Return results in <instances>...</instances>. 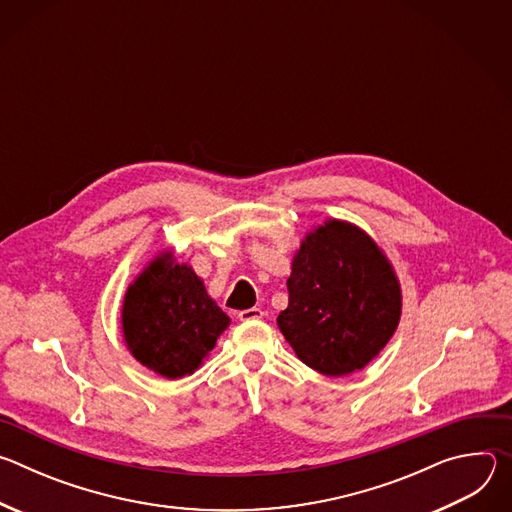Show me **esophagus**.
I'll use <instances>...</instances> for the list:
<instances>
[{
    "label": "esophagus",
    "mask_w": 512,
    "mask_h": 512,
    "mask_svg": "<svg viewBox=\"0 0 512 512\" xmlns=\"http://www.w3.org/2000/svg\"><path fill=\"white\" fill-rule=\"evenodd\" d=\"M237 316H239L241 322H251V320L263 318V310L261 308H249V310H241Z\"/></svg>",
    "instance_id": "esophagus-1"
}]
</instances>
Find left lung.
I'll list each match as a JSON object with an SVG mask.
<instances>
[{
  "label": "left lung",
  "mask_w": 512,
  "mask_h": 512,
  "mask_svg": "<svg viewBox=\"0 0 512 512\" xmlns=\"http://www.w3.org/2000/svg\"><path fill=\"white\" fill-rule=\"evenodd\" d=\"M287 289L277 326L298 358L326 377L367 367L401 320L393 263L367 231L342 218H326L306 233Z\"/></svg>",
  "instance_id": "8db88e82"
}]
</instances>
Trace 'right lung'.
<instances>
[{
	"mask_svg": "<svg viewBox=\"0 0 512 512\" xmlns=\"http://www.w3.org/2000/svg\"><path fill=\"white\" fill-rule=\"evenodd\" d=\"M231 318L208 296L202 277L172 251H160L129 283L121 334L129 354L164 379L202 367Z\"/></svg>",
	"mask_w": 512,
	"mask_h": 512,
	"instance_id": "1",
	"label": "right lung"
}]
</instances>
